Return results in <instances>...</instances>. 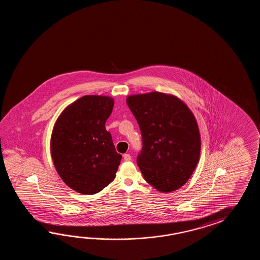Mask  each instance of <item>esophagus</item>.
Instances as JSON below:
<instances>
[{"label": "esophagus", "instance_id": "1", "mask_svg": "<svg viewBox=\"0 0 260 260\" xmlns=\"http://www.w3.org/2000/svg\"><path fill=\"white\" fill-rule=\"evenodd\" d=\"M131 159H132V157H131V155L123 154V160H126V161H128V160H131Z\"/></svg>", "mask_w": 260, "mask_h": 260}]
</instances>
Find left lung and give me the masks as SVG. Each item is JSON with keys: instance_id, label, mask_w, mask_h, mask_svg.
Returning a JSON list of instances; mask_svg holds the SVG:
<instances>
[{"instance_id": "left-lung-1", "label": "left lung", "mask_w": 260, "mask_h": 260, "mask_svg": "<svg viewBox=\"0 0 260 260\" xmlns=\"http://www.w3.org/2000/svg\"><path fill=\"white\" fill-rule=\"evenodd\" d=\"M142 136L137 161L144 178L160 192L182 187L192 175L201 151L199 128L179 99L160 92L126 100Z\"/></svg>"}]
</instances>
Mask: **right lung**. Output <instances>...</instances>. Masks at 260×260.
I'll return each instance as SVG.
<instances>
[{
	"mask_svg": "<svg viewBox=\"0 0 260 260\" xmlns=\"http://www.w3.org/2000/svg\"><path fill=\"white\" fill-rule=\"evenodd\" d=\"M113 105L110 96L84 95L55 122L52 159L62 180L79 193H98L115 178L122 155L105 127Z\"/></svg>",
	"mask_w": 260,
	"mask_h": 260,
	"instance_id": "add662e5",
	"label": "right lung"
}]
</instances>
